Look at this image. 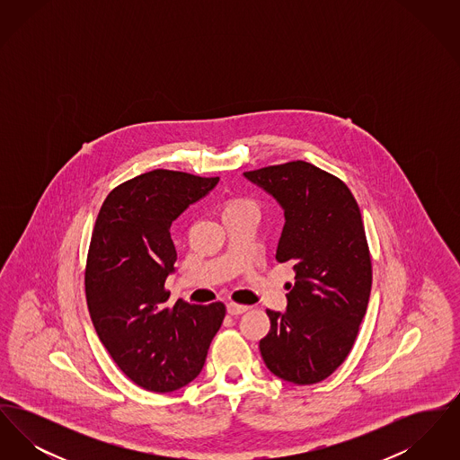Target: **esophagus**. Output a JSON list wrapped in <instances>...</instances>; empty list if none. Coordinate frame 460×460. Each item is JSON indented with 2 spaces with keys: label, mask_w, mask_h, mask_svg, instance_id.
I'll return each instance as SVG.
<instances>
[{
  "label": "esophagus",
  "mask_w": 460,
  "mask_h": 460,
  "mask_svg": "<svg viewBox=\"0 0 460 460\" xmlns=\"http://www.w3.org/2000/svg\"><path fill=\"white\" fill-rule=\"evenodd\" d=\"M248 310V306L240 305V304H234V302H231V304H227V314H231V315H241V314H244Z\"/></svg>",
  "instance_id": "34e87169"
}]
</instances>
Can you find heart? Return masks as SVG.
<instances>
[{
	"label": "heart",
	"instance_id": "b5f03b06",
	"mask_svg": "<svg viewBox=\"0 0 460 460\" xmlns=\"http://www.w3.org/2000/svg\"><path fill=\"white\" fill-rule=\"evenodd\" d=\"M241 205H250L248 201H231L229 205H227V208H233V207H241Z\"/></svg>",
	"mask_w": 460,
	"mask_h": 460
}]
</instances>
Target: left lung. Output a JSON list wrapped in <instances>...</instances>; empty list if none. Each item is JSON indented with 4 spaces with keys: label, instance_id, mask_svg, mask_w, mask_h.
I'll list each match as a JSON object with an SVG mask.
<instances>
[{
    "label": "left lung",
    "instance_id": "1",
    "mask_svg": "<svg viewBox=\"0 0 460 460\" xmlns=\"http://www.w3.org/2000/svg\"><path fill=\"white\" fill-rule=\"evenodd\" d=\"M244 177L285 210L276 261L295 270L286 312L267 310L263 362L289 383H319L349 357L369 304L371 253L360 208L341 179L304 160Z\"/></svg>",
    "mask_w": 460,
    "mask_h": 460
}]
</instances>
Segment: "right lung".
Here are the masks:
<instances>
[{"instance_id": "obj_1", "label": "right lung", "mask_w": 460, "mask_h": 460, "mask_svg": "<svg viewBox=\"0 0 460 460\" xmlns=\"http://www.w3.org/2000/svg\"><path fill=\"white\" fill-rule=\"evenodd\" d=\"M217 182L156 169L111 190L96 217L84 272L89 315L119 369L148 392L191 383L226 315L220 302L165 305L177 259L171 226Z\"/></svg>"}]
</instances>
